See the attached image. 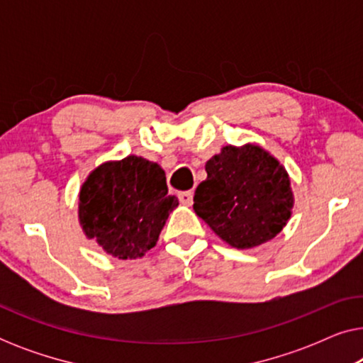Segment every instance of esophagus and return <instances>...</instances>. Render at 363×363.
I'll list each match as a JSON object with an SVG mask.
<instances>
[{
    "instance_id": "34e87169",
    "label": "esophagus",
    "mask_w": 363,
    "mask_h": 363,
    "mask_svg": "<svg viewBox=\"0 0 363 363\" xmlns=\"http://www.w3.org/2000/svg\"><path fill=\"white\" fill-rule=\"evenodd\" d=\"M178 198H180V201L183 203V205L190 206L191 203H193V191H191V190L180 191V193H178Z\"/></svg>"
}]
</instances>
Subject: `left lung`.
<instances>
[{"instance_id":"left-lung-1","label":"left lung","mask_w":363,"mask_h":363,"mask_svg":"<svg viewBox=\"0 0 363 363\" xmlns=\"http://www.w3.org/2000/svg\"><path fill=\"white\" fill-rule=\"evenodd\" d=\"M193 210L223 241L246 250L269 241L294 203L286 168L257 145L223 147L206 162Z\"/></svg>"}]
</instances>
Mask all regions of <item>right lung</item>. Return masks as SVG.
Returning a JSON list of instances; mask_svg holds the SVG:
<instances>
[{
  "mask_svg": "<svg viewBox=\"0 0 363 363\" xmlns=\"http://www.w3.org/2000/svg\"><path fill=\"white\" fill-rule=\"evenodd\" d=\"M177 206L160 165L130 155L89 175L79 195V221L87 238L108 255L135 259L155 246Z\"/></svg>",
  "mask_w": 363,
  "mask_h": 363,
  "instance_id": "obj_1",
  "label": "right lung"
}]
</instances>
